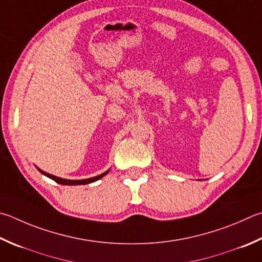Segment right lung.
Instances as JSON below:
<instances>
[{"instance_id": "right-lung-1", "label": "right lung", "mask_w": 262, "mask_h": 262, "mask_svg": "<svg viewBox=\"0 0 262 262\" xmlns=\"http://www.w3.org/2000/svg\"><path fill=\"white\" fill-rule=\"evenodd\" d=\"M39 169V172L42 173L43 175H46V177L50 178L51 180H54L55 182L59 183V184H63V185H79V184H88V183H92V182H95V181H97L99 179H102L103 177H105V175L108 173V170H106V172H104L103 174L101 175H97V177H94V178H89V179H84V180H66V179H61V178H58V177H55V175H51L49 173L47 172H43V170L37 168Z\"/></svg>"}]
</instances>
